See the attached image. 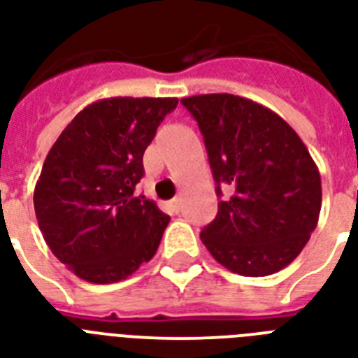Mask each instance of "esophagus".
<instances>
[{
	"instance_id": "1",
	"label": "esophagus",
	"mask_w": 358,
	"mask_h": 358,
	"mask_svg": "<svg viewBox=\"0 0 358 358\" xmlns=\"http://www.w3.org/2000/svg\"><path fill=\"white\" fill-rule=\"evenodd\" d=\"M169 208H171L174 213H178L180 208H182V199H180V196H174L173 201H169Z\"/></svg>"
}]
</instances>
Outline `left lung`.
Here are the masks:
<instances>
[{
    "label": "left lung",
    "mask_w": 358,
    "mask_h": 358,
    "mask_svg": "<svg viewBox=\"0 0 358 358\" xmlns=\"http://www.w3.org/2000/svg\"><path fill=\"white\" fill-rule=\"evenodd\" d=\"M199 122L213 178L232 195L201 232L229 271L266 277L299 256L322 210V178L310 152L282 117L229 92L182 98Z\"/></svg>",
    "instance_id": "8db88e82"
}]
</instances>
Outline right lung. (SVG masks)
Wrapping results in <instances>:
<instances>
[{
  "label": "right lung",
  "mask_w": 358,
  "mask_h": 358,
  "mask_svg": "<svg viewBox=\"0 0 358 358\" xmlns=\"http://www.w3.org/2000/svg\"><path fill=\"white\" fill-rule=\"evenodd\" d=\"M178 98L113 96L89 103L48 152L33 202L59 262L92 284L128 278L156 255L169 217L135 195L143 154Z\"/></svg>",
  "instance_id": "right-lung-1"
}]
</instances>
